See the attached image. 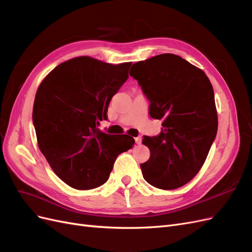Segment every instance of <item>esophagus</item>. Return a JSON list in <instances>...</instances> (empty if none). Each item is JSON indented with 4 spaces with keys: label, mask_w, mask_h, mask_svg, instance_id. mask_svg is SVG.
Wrapping results in <instances>:
<instances>
[{
    "label": "esophagus",
    "mask_w": 252,
    "mask_h": 252,
    "mask_svg": "<svg viewBox=\"0 0 252 252\" xmlns=\"http://www.w3.org/2000/svg\"><path fill=\"white\" fill-rule=\"evenodd\" d=\"M134 141H135V143H136V144H141V142H142V138H141V136H136V138L134 139Z\"/></svg>",
    "instance_id": "34e87169"
}]
</instances>
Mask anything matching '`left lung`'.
Masks as SVG:
<instances>
[{
    "label": "left lung",
    "instance_id": "obj_1",
    "mask_svg": "<svg viewBox=\"0 0 252 252\" xmlns=\"http://www.w3.org/2000/svg\"><path fill=\"white\" fill-rule=\"evenodd\" d=\"M129 74L150 103L149 116L163 121L159 134L142 141L150 150L148 161L141 164L143 178L165 190L187 184L202 168L218 131L209 79L171 53L140 61Z\"/></svg>",
    "mask_w": 252,
    "mask_h": 252
}]
</instances>
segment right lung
I'll return each mask as SVG.
<instances>
[{
	"instance_id": "add662e5",
	"label": "right lung",
	"mask_w": 252,
	"mask_h": 252,
	"mask_svg": "<svg viewBox=\"0 0 252 252\" xmlns=\"http://www.w3.org/2000/svg\"><path fill=\"white\" fill-rule=\"evenodd\" d=\"M130 66L74 58L57 66L37 88L32 121L39 148L55 173L72 188L103 185L117 157L133 147L131 136L97 128L107 120L109 103L127 81Z\"/></svg>"
}]
</instances>
